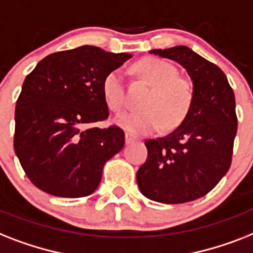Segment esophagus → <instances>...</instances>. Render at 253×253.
<instances>
[{"instance_id":"34e87169","label":"esophagus","mask_w":253,"mask_h":253,"mask_svg":"<svg viewBox=\"0 0 253 253\" xmlns=\"http://www.w3.org/2000/svg\"><path fill=\"white\" fill-rule=\"evenodd\" d=\"M125 139H126V144H131V143H133V141L136 140L131 133H126V137H125Z\"/></svg>"}]
</instances>
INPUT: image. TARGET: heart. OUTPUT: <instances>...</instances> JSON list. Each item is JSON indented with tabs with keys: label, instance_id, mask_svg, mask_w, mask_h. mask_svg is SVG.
Returning <instances> with one entry per match:
<instances>
[{
	"label": "heart",
	"instance_id": "b5f03b06",
	"mask_svg": "<svg viewBox=\"0 0 253 253\" xmlns=\"http://www.w3.org/2000/svg\"><path fill=\"white\" fill-rule=\"evenodd\" d=\"M135 70L152 89L141 102L144 108L123 113L114 122L133 136L159 130L164 122L169 128L183 122L194 101V87L190 80L179 77L174 65L157 57L137 61ZM101 91L106 106L112 112H121L125 106V83L120 69L106 74Z\"/></svg>",
	"mask_w": 253,
	"mask_h": 253
}]
</instances>
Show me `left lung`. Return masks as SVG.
<instances>
[{
    "label": "left lung",
    "instance_id": "obj_1",
    "mask_svg": "<svg viewBox=\"0 0 253 253\" xmlns=\"http://www.w3.org/2000/svg\"><path fill=\"white\" fill-rule=\"evenodd\" d=\"M149 53L187 70L194 101L173 132L145 141L148 159L137 170V186L153 201L188 203L213 190L230 169L238 128L235 96L222 70L188 46Z\"/></svg>",
    "mask_w": 253,
    "mask_h": 253
}]
</instances>
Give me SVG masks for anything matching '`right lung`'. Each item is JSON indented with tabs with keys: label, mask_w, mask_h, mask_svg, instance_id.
<instances>
[{
	"label": "right lung",
	"mask_w": 253,
	"mask_h": 253,
	"mask_svg": "<svg viewBox=\"0 0 253 253\" xmlns=\"http://www.w3.org/2000/svg\"><path fill=\"white\" fill-rule=\"evenodd\" d=\"M131 57L83 45L46 55L27 75L15 106L14 151L41 191L84 198L97 188L105 162L125 145L122 128L96 127L109 117L102 80Z\"/></svg>",
	"instance_id": "1"
}]
</instances>
